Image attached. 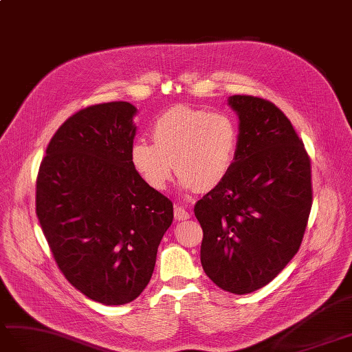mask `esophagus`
Instances as JSON below:
<instances>
[{
  "mask_svg": "<svg viewBox=\"0 0 352 352\" xmlns=\"http://www.w3.org/2000/svg\"><path fill=\"white\" fill-rule=\"evenodd\" d=\"M190 218V212H188L184 206H179L176 204L175 206V219L176 221H185Z\"/></svg>",
  "mask_w": 352,
  "mask_h": 352,
  "instance_id": "34e87169",
  "label": "esophagus"
}]
</instances>
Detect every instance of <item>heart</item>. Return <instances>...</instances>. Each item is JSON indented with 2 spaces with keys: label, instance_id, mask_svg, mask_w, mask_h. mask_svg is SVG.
Here are the masks:
<instances>
[{
  "label": "heart",
  "instance_id": "1",
  "mask_svg": "<svg viewBox=\"0 0 352 352\" xmlns=\"http://www.w3.org/2000/svg\"><path fill=\"white\" fill-rule=\"evenodd\" d=\"M152 139L137 140L131 148V164L144 184L166 190L175 164L184 190L209 191L233 167L239 126L224 111L177 106L153 122Z\"/></svg>",
  "mask_w": 352,
  "mask_h": 352
}]
</instances>
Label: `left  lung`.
I'll return each mask as SVG.
<instances>
[{
    "label": "left lung",
    "mask_w": 352,
    "mask_h": 352,
    "mask_svg": "<svg viewBox=\"0 0 352 352\" xmlns=\"http://www.w3.org/2000/svg\"><path fill=\"white\" fill-rule=\"evenodd\" d=\"M239 144L228 176L194 206L206 275L233 294L267 285L297 254L312 208L311 158L284 111L252 96L228 98Z\"/></svg>",
    "instance_id": "left-lung-1"
}]
</instances>
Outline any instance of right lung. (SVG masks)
Listing matches in <instances>:
<instances>
[{
    "instance_id": "add662e5",
    "label": "right lung",
    "mask_w": 352,
    "mask_h": 352,
    "mask_svg": "<svg viewBox=\"0 0 352 352\" xmlns=\"http://www.w3.org/2000/svg\"><path fill=\"white\" fill-rule=\"evenodd\" d=\"M137 109L89 106L49 142L36 186V212L59 270L94 302L125 305L152 278L173 203L131 164Z\"/></svg>"
}]
</instances>
